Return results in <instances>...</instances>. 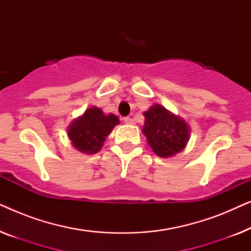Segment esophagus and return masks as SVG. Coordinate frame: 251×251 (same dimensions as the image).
<instances>
[{
  "instance_id": "1",
  "label": "esophagus",
  "mask_w": 251,
  "mask_h": 251,
  "mask_svg": "<svg viewBox=\"0 0 251 251\" xmlns=\"http://www.w3.org/2000/svg\"><path fill=\"white\" fill-rule=\"evenodd\" d=\"M123 121H125V123H126V125H135V120L132 118H129V116H126V118L123 119Z\"/></svg>"
}]
</instances>
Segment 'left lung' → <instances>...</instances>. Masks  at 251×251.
Masks as SVG:
<instances>
[{"label":"left lung","instance_id":"8db88e82","mask_svg":"<svg viewBox=\"0 0 251 251\" xmlns=\"http://www.w3.org/2000/svg\"><path fill=\"white\" fill-rule=\"evenodd\" d=\"M144 116L142 131L156 155L174 156L185 149L190 139V128L183 119L157 104L144 112Z\"/></svg>","mask_w":251,"mask_h":251}]
</instances>
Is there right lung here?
I'll use <instances>...</instances> for the list:
<instances>
[{"label": "right lung", "instance_id": "add662e5", "mask_svg": "<svg viewBox=\"0 0 251 251\" xmlns=\"http://www.w3.org/2000/svg\"><path fill=\"white\" fill-rule=\"evenodd\" d=\"M119 123L118 116L114 114L105 115L100 108L94 106L71 123L67 135L72 145L77 151L84 154H95L99 152L106 137Z\"/></svg>", "mask_w": 251, "mask_h": 251}]
</instances>
